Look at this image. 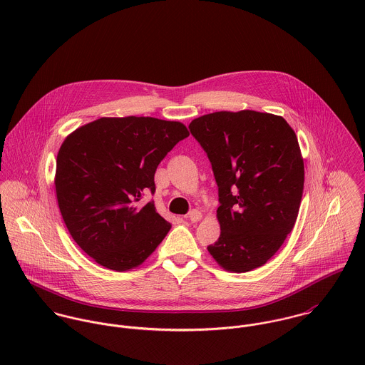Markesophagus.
I'll list each match as a JSON object with an SVG mask.
<instances>
[{
    "mask_svg": "<svg viewBox=\"0 0 365 365\" xmlns=\"http://www.w3.org/2000/svg\"><path fill=\"white\" fill-rule=\"evenodd\" d=\"M188 219H190L192 223H197V222H200V220L202 219V213H201L198 209H194V210L190 212Z\"/></svg>",
    "mask_w": 365,
    "mask_h": 365,
    "instance_id": "obj_1",
    "label": "esophagus"
}]
</instances>
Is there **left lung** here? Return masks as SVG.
Returning a JSON list of instances; mask_svg holds the SVG:
<instances>
[{
    "mask_svg": "<svg viewBox=\"0 0 365 365\" xmlns=\"http://www.w3.org/2000/svg\"><path fill=\"white\" fill-rule=\"evenodd\" d=\"M219 188L220 236L208 252L226 271L247 272L269 260L291 233L305 168L298 138L278 115L243 109L194 119Z\"/></svg>",
    "mask_w": 365,
    "mask_h": 365,
    "instance_id": "1",
    "label": "left lung"
}]
</instances>
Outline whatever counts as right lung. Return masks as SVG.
Segmentation results:
<instances>
[{
  "label": "right lung",
  "instance_id": "right-lung-1",
  "mask_svg": "<svg viewBox=\"0 0 365 365\" xmlns=\"http://www.w3.org/2000/svg\"><path fill=\"white\" fill-rule=\"evenodd\" d=\"M190 136L181 122L150 116L100 118L71 132L56 160L54 187L74 242L113 271L139 267L155 252L171 223L155 202L160 161Z\"/></svg>",
  "mask_w": 365,
  "mask_h": 365
}]
</instances>
